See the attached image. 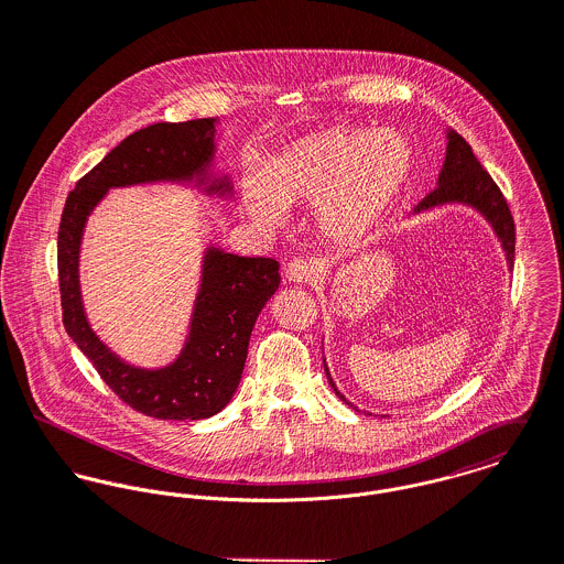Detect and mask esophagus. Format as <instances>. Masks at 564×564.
<instances>
[{"label":"esophagus","mask_w":564,"mask_h":564,"mask_svg":"<svg viewBox=\"0 0 564 564\" xmlns=\"http://www.w3.org/2000/svg\"><path fill=\"white\" fill-rule=\"evenodd\" d=\"M315 274V265L307 259H292L288 265H285V279L290 283H310Z\"/></svg>","instance_id":"34e87169"}]
</instances>
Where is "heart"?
<instances>
[{"instance_id":"obj_1","label":"heart","mask_w":564,"mask_h":564,"mask_svg":"<svg viewBox=\"0 0 564 564\" xmlns=\"http://www.w3.org/2000/svg\"><path fill=\"white\" fill-rule=\"evenodd\" d=\"M413 169V147L393 129H328L274 158L263 182L249 177L245 205L268 229H281L290 207L317 205L319 229L337 245H357L406 188Z\"/></svg>"}]
</instances>
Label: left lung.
Returning a JSON list of instances; mask_svg holds the SVG:
<instances>
[{
	"mask_svg": "<svg viewBox=\"0 0 564 564\" xmlns=\"http://www.w3.org/2000/svg\"><path fill=\"white\" fill-rule=\"evenodd\" d=\"M445 140H447V147H445L443 166L438 171L437 188L433 189L431 194H426L413 207L411 216L433 212L443 205H467V207L476 209L494 229V234L501 245L503 257H506V265L510 270L514 263V223H512L510 209L506 205V198L500 188L496 186V182L491 180V175L482 169V164L478 162L471 147L467 144V140L460 133H456L454 129L447 127ZM324 372H326L333 391L348 406H355L352 402L346 400V395L339 393L335 380L328 372L326 359H324Z\"/></svg>",
	"mask_w": 564,
	"mask_h": 564,
	"instance_id": "left-lung-1",
	"label": "left lung"
}]
</instances>
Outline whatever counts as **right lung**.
Masks as SVG:
<instances>
[{"mask_svg": "<svg viewBox=\"0 0 564 564\" xmlns=\"http://www.w3.org/2000/svg\"><path fill=\"white\" fill-rule=\"evenodd\" d=\"M151 184L234 198L231 175L216 169V119L155 123L127 135L68 194L58 231L64 328L131 409L158 420H205L220 413L240 384L252 326L281 283L279 261L240 257L209 242L180 355L162 368L129 364L97 335L86 315L79 254L88 216L110 189Z\"/></svg>", "mask_w": 564, "mask_h": 564, "instance_id": "add662e5", "label": "right lung"}]
</instances>
